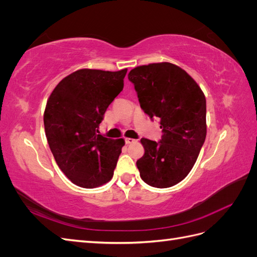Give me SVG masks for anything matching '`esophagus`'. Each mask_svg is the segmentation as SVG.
<instances>
[{"instance_id": "1", "label": "esophagus", "mask_w": 257, "mask_h": 257, "mask_svg": "<svg viewBox=\"0 0 257 257\" xmlns=\"http://www.w3.org/2000/svg\"><path fill=\"white\" fill-rule=\"evenodd\" d=\"M136 141L133 138H125V144L126 145H131V144H134Z\"/></svg>"}]
</instances>
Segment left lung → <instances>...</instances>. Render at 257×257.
I'll list each match as a JSON object with an SVG mask.
<instances>
[{"label": "left lung", "mask_w": 257, "mask_h": 257, "mask_svg": "<svg viewBox=\"0 0 257 257\" xmlns=\"http://www.w3.org/2000/svg\"><path fill=\"white\" fill-rule=\"evenodd\" d=\"M143 110L158 116L162 139L142 138L145 153L136 162L143 180L170 188L189 175L206 134V97L184 69L169 62L137 66L128 73Z\"/></svg>", "instance_id": "left-lung-1"}]
</instances>
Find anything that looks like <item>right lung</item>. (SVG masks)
I'll return each mask as SVG.
<instances>
[{
	"label": "right lung",
	"mask_w": 257,
	"mask_h": 257,
	"mask_svg": "<svg viewBox=\"0 0 257 257\" xmlns=\"http://www.w3.org/2000/svg\"><path fill=\"white\" fill-rule=\"evenodd\" d=\"M127 68H82L62 79L46 104V137L58 166L74 184L94 189L111 180L123 138L98 134L106 109L123 89Z\"/></svg>",
	"instance_id": "right-lung-1"
}]
</instances>
